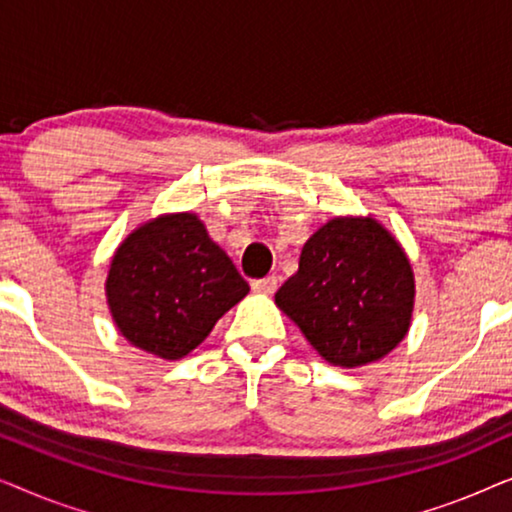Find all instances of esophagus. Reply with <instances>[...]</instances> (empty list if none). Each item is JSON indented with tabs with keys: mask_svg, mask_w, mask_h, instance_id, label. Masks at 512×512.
Here are the masks:
<instances>
[{
	"mask_svg": "<svg viewBox=\"0 0 512 512\" xmlns=\"http://www.w3.org/2000/svg\"><path fill=\"white\" fill-rule=\"evenodd\" d=\"M277 284H279V279L275 275H268L263 279H254V282H251V289L258 293H275Z\"/></svg>",
	"mask_w": 512,
	"mask_h": 512,
	"instance_id": "34e87169",
	"label": "esophagus"
}]
</instances>
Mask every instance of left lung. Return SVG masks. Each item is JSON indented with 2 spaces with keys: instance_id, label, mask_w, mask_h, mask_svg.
<instances>
[{
  "instance_id": "8db88e82",
  "label": "left lung",
  "mask_w": 512,
  "mask_h": 512,
  "mask_svg": "<svg viewBox=\"0 0 512 512\" xmlns=\"http://www.w3.org/2000/svg\"><path fill=\"white\" fill-rule=\"evenodd\" d=\"M333 366L382 359L405 338L415 279L398 242L373 219H333L305 242L298 272L275 293Z\"/></svg>"
}]
</instances>
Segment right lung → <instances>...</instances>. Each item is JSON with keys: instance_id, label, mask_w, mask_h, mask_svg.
I'll use <instances>...</instances> for the list:
<instances>
[{"instance_id": "right-lung-1", "label": "right lung", "mask_w": 512, "mask_h": 512, "mask_svg": "<svg viewBox=\"0 0 512 512\" xmlns=\"http://www.w3.org/2000/svg\"><path fill=\"white\" fill-rule=\"evenodd\" d=\"M249 293L233 261L193 214H172L135 230L111 261L107 300L132 345L181 359Z\"/></svg>"}]
</instances>
